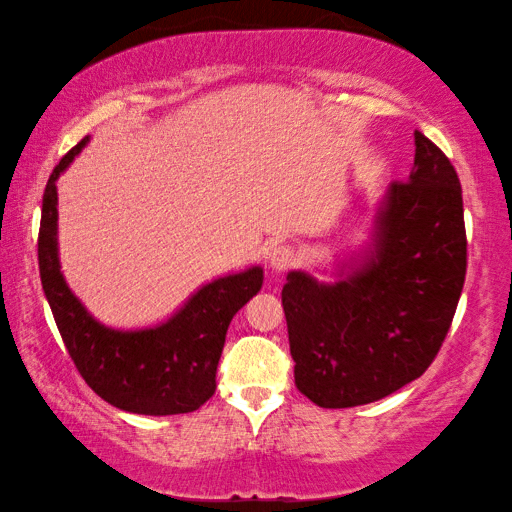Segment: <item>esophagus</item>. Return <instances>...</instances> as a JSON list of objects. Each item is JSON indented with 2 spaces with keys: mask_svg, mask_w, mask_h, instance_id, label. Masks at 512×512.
I'll return each instance as SVG.
<instances>
[{
  "mask_svg": "<svg viewBox=\"0 0 512 512\" xmlns=\"http://www.w3.org/2000/svg\"><path fill=\"white\" fill-rule=\"evenodd\" d=\"M298 262V253L296 248L289 246V244H280L271 250V255H268V264H271L273 271H289V268L296 266Z\"/></svg>",
  "mask_w": 512,
  "mask_h": 512,
  "instance_id": "esophagus-1",
  "label": "esophagus"
}]
</instances>
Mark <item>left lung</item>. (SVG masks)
Listing matches in <instances>:
<instances>
[{"label": "left lung", "instance_id": "1", "mask_svg": "<svg viewBox=\"0 0 512 512\" xmlns=\"http://www.w3.org/2000/svg\"><path fill=\"white\" fill-rule=\"evenodd\" d=\"M467 271L454 164L415 131L409 180H395L372 255L334 287L293 271L282 289L293 377L323 409L400 391L427 370L452 327Z\"/></svg>", "mask_w": 512, "mask_h": 512}]
</instances>
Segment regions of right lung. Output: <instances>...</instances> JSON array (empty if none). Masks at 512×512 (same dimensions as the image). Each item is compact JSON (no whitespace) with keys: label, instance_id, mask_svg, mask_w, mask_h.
<instances>
[{"label":"right lung","instance_id":"1","mask_svg":"<svg viewBox=\"0 0 512 512\" xmlns=\"http://www.w3.org/2000/svg\"><path fill=\"white\" fill-rule=\"evenodd\" d=\"M85 142L88 137L63 155L42 196L38 264L58 332L76 370L101 400L142 415L192 413L216 391L225 332L232 316L262 289V268L214 280L155 329L115 332L99 325L67 289L56 246V180Z\"/></svg>","mask_w":512,"mask_h":512}]
</instances>
